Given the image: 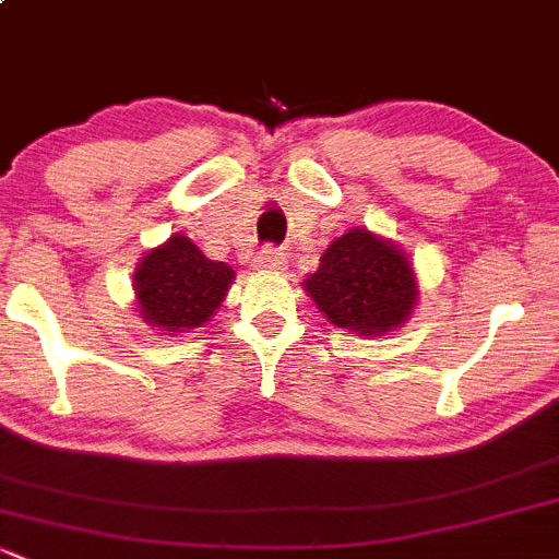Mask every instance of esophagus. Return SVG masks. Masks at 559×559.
<instances>
[{"label":"esophagus","mask_w":559,"mask_h":559,"mask_svg":"<svg viewBox=\"0 0 559 559\" xmlns=\"http://www.w3.org/2000/svg\"><path fill=\"white\" fill-rule=\"evenodd\" d=\"M254 267L257 270H284L286 267V254H284V251L273 249V246H267V249H262L260 254L254 257Z\"/></svg>","instance_id":"esophagus-1"}]
</instances>
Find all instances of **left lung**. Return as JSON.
I'll use <instances>...</instances> for the list:
<instances>
[{
    "label": "left lung",
    "instance_id": "obj_1",
    "mask_svg": "<svg viewBox=\"0 0 559 559\" xmlns=\"http://www.w3.org/2000/svg\"><path fill=\"white\" fill-rule=\"evenodd\" d=\"M305 289L334 326L374 337L404 324L418 299L407 257L367 230L334 240Z\"/></svg>",
    "mask_w": 559,
    "mask_h": 559
}]
</instances>
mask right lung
Returning <instances> with one entry per match:
<instances>
[{"mask_svg":"<svg viewBox=\"0 0 559 559\" xmlns=\"http://www.w3.org/2000/svg\"><path fill=\"white\" fill-rule=\"evenodd\" d=\"M235 270L201 254L187 235H171L136 270V297L144 319L163 332H185L214 316Z\"/></svg>","mask_w":559,"mask_h":559,"instance_id":"1","label":"right lung"}]
</instances>
